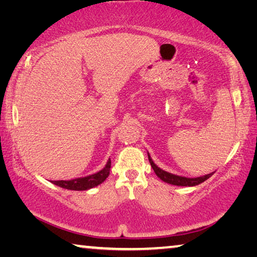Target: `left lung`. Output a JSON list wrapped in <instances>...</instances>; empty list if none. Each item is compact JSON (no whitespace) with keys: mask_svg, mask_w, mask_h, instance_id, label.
I'll list each match as a JSON object with an SVG mask.
<instances>
[{"mask_svg":"<svg viewBox=\"0 0 257 257\" xmlns=\"http://www.w3.org/2000/svg\"><path fill=\"white\" fill-rule=\"evenodd\" d=\"M147 154H148L149 163H151L154 172H155L156 176L159 177L161 180H163L164 183L176 185V186H196V185L203 183V181H206L208 178H210V177L214 175V172H211V173H208V175H206V176L196 177V178H187V177L173 175V173L164 171V170H162L161 168L157 167V165L154 163V161L152 160L149 153H147Z\"/></svg>","mask_w":257,"mask_h":257,"instance_id":"obj_1","label":"left lung"}]
</instances>
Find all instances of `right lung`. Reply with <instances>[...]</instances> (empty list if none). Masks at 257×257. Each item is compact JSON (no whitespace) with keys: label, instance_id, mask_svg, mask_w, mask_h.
Masks as SVG:
<instances>
[{"label":"right lung","instance_id":"obj_1","mask_svg":"<svg viewBox=\"0 0 257 257\" xmlns=\"http://www.w3.org/2000/svg\"><path fill=\"white\" fill-rule=\"evenodd\" d=\"M110 167H111V161L109 159L106 164L104 165V168L96 173H93V175L80 177V178L71 180H53L51 183L62 188L71 189V191H87V189L98 186V185L103 183L108 178L110 173Z\"/></svg>","mask_w":257,"mask_h":257}]
</instances>
